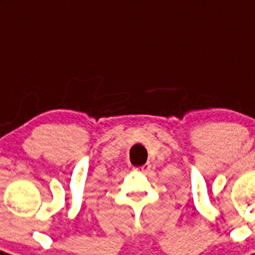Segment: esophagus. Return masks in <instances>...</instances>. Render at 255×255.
<instances>
[{
    "label": "esophagus",
    "instance_id": "34e87169",
    "mask_svg": "<svg viewBox=\"0 0 255 255\" xmlns=\"http://www.w3.org/2000/svg\"><path fill=\"white\" fill-rule=\"evenodd\" d=\"M135 170L142 171V173H147V171L151 170V165H149V164H144V165H142V166L135 167Z\"/></svg>",
    "mask_w": 255,
    "mask_h": 255
}]
</instances>
